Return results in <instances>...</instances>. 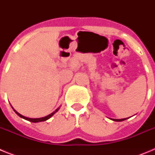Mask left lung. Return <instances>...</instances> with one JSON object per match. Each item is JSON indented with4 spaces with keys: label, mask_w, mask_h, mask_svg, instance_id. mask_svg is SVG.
I'll use <instances>...</instances> for the list:
<instances>
[{
    "label": "left lung",
    "mask_w": 155,
    "mask_h": 155,
    "mask_svg": "<svg viewBox=\"0 0 155 155\" xmlns=\"http://www.w3.org/2000/svg\"><path fill=\"white\" fill-rule=\"evenodd\" d=\"M127 120V118L125 119H112V120L113 121H116V122H121V121H124V120Z\"/></svg>",
    "instance_id": "left-lung-1"
}]
</instances>
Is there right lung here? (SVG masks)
I'll return each instance as SVG.
<instances>
[{
	"instance_id": "obj_1",
	"label": "right lung",
	"mask_w": 155,
	"mask_h": 155,
	"mask_svg": "<svg viewBox=\"0 0 155 155\" xmlns=\"http://www.w3.org/2000/svg\"><path fill=\"white\" fill-rule=\"evenodd\" d=\"M60 108H61V107L57 108V109H56V110L54 111V112H53V113H50V115H48V116H45V117H42V118H34V119H32V118H28V117H25V116H22V115H21V114H20V113H18V112H17V111H16V110H15V109H14V111H15V112L16 114H17L18 116H20V117H21V118L25 119V120H28V121L31 122V123H39V122L46 121V120H49V119H50V117H52V116H53V115H54V114H55L56 113H57V111L59 110V109H60Z\"/></svg>"
}]
</instances>
